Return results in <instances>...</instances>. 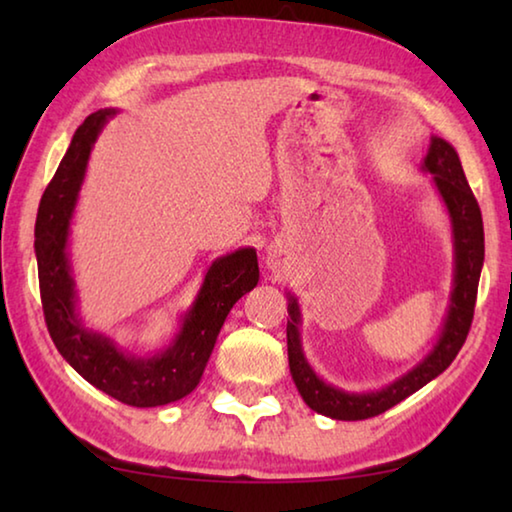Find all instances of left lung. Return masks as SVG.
Returning a JSON list of instances; mask_svg holds the SVG:
<instances>
[{"label": "left lung", "instance_id": "8db88e82", "mask_svg": "<svg viewBox=\"0 0 512 512\" xmlns=\"http://www.w3.org/2000/svg\"><path fill=\"white\" fill-rule=\"evenodd\" d=\"M424 169L436 176V185L443 194L449 216L454 223V241H456V287L452 293V307L443 329V336L427 359L409 375L397 379L384 391L370 395H350L339 388L327 386L320 381L309 363L302 357L300 336H298V305L291 298L287 320V348H289V368L291 377L296 381L298 393L307 402L309 409L334 420H368L375 415L393 409L406 397L420 391L424 384H429L433 377L449 368V363L456 359L458 350L470 334L476 291H479V277L483 266V219L479 203L472 194L470 185L461 167V160L452 144H447L440 137H433L431 149L424 158Z\"/></svg>", "mask_w": 512, "mask_h": 512}]
</instances>
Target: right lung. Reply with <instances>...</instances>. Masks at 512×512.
<instances>
[{
  "instance_id": "1",
  "label": "right lung",
  "mask_w": 512,
  "mask_h": 512,
  "mask_svg": "<svg viewBox=\"0 0 512 512\" xmlns=\"http://www.w3.org/2000/svg\"><path fill=\"white\" fill-rule=\"evenodd\" d=\"M108 115L112 110H99L83 121L40 198L36 219L40 300L51 341L69 366L121 404L144 409L176 402L194 391L225 316L257 284L259 264L253 248H241L214 262L185 318L183 332L167 352L153 359L126 357L108 339L85 332L74 316V282L65 244L85 164Z\"/></svg>"
}]
</instances>
